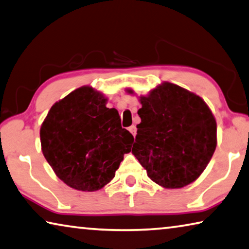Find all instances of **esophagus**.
<instances>
[{
	"label": "esophagus",
	"instance_id": "obj_1",
	"mask_svg": "<svg viewBox=\"0 0 249 249\" xmlns=\"http://www.w3.org/2000/svg\"><path fill=\"white\" fill-rule=\"evenodd\" d=\"M128 131L132 133V135H133V136H135V135H136V126H134V125L129 126V127H128Z\"/></svg>",
	"mask_w": 249,
	"mask_h": 249
}]
</instances>
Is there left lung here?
<instances>
[{
	"label": "left lung",
	"instance_id": "left-lung-1",
	"mask_svg": "<svg viewBox=\"0 0 249 249\" xmlns=\"http://www.w3.org/2000/svg\"><path fill=\"white\" fill-rule=\"evenodd\" d=\"M126 92L134 94L132 89ZM139 98L133 155L160 186H187L202 175L216 149L214 114L202 97L169 82Z\"/></svg>",
	"mask_w": 249,
	"mask_h": 249
}]
</instances>
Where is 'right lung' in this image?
Returning <instances> with one entry per match:
<instances>
[{
	"label": "right lung",
	"instance_id": "obj_1",
	"mask_svg": "<svg viewBox=\"0 0 249 249\" xmlns=\"http://www.w3.org/2000/svg\"><path fill=\"white\" fill-rule=\"evenodd\" d=\"M106 103L100 90L82 86L54 103L41 125L43 155L55 175L76 191L103 188L131 152L133 135Z\"/></svg>",
	"mask_w": 249,
	"mask_h": 249
}]
</instances>
